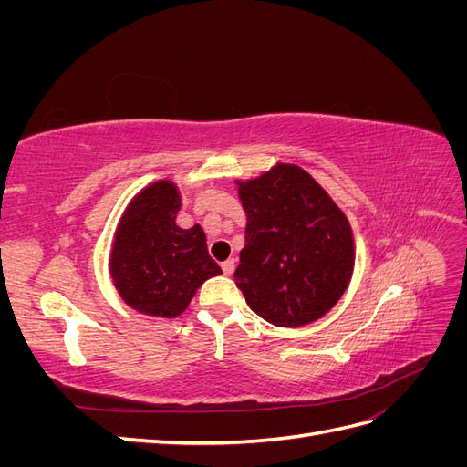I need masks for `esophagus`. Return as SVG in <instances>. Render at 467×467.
Wrapping results in <instances>:
<instances>
[{
	"instance_id": "1",
	"label": "esophagus",
	"mask_w": 467,
	"mask_h": 467,
	"mask_svg": "<svg viewBox=\"0 0 467 467\" xmlns=\"http://www.w3.org/2000/svg\"><path fill=\"white\" fill-rule=\"evenodd\" d=\"M222 271H223V275H225V276H232V275H234V271H235V259L223 261V263H222Z\"/></svg>"
}]
</instances>
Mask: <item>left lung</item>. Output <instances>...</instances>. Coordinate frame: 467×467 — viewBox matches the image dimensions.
I'll list each match as a JSON object with an SVG mask.
<instances>
[{"label": "left lung", "instance_id": "8db88e82", "mask_svg": "<svg viewBox=\"0 0 467 467\" xmlns=\"http://www.w3.org/2000/svg\"><path fill=\"white\" fill-rule=\"evenodd\" d=\"M237 187L247 225L234 280L247 306L278 327L317 321L341 300L355 271L345 212L292 163H276Z\"/></svg>", "mask_w": 467, "mask_h": 467}]
</instances>
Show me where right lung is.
<instances>
[{
    "mask_svg": "<svg viewBox=\"0 0 467 467\" xmlns=\"http://www.w3.org/2000/svg\"><path fill=\"white\" fill-rule=\"evenodd\" d=\"M179 208L181 194L173 181L151 182L126 206L112 242V285L124 304L150 317L181 316L202 282L222 275L208 255L201 225L189 230L177 225Z\"/></svg>",
    "mask_w": 467,
    "mask_h": 467,
    "instance_id": "add662e5",
    "label": "right lung"
}]
</instances>
